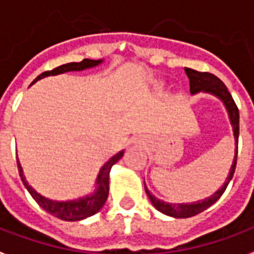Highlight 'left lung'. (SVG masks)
Listing matches in <instances>:
<instances>
[{
    "mask_svg": "<svg viewBox=\"0 0 254 254\" xmlns=\"http://www.w3.org/2000/svg\"><path fill=\"white\" fill-rule=\"evenodd\" d=\"M185 73H187L188 78H189V84H190V93L191 94H196L198 92H205L210 93L213 96L218 97L224 105H225L226 110H228V114H229V120L232 127H233V134H235L236 138V149H235V160H233V164L230 166L229 174L226 177L225 184L222 185L220 189H218L213 196H210L209 198H205L202 201H197V202H191V204H168V202H164L162 200H158L156 197L153 196L152 193L146 189L145 187V190H146V194H148L149 200L152 201V204L154 205V208L157 209L158 212L164 213L166 216H170V217L176 218H188L191 217V216H196L198 213L204 212L205 209H208L210 205H213L216 201L222 196V193L225 191L228 184L233 177L236 170V164H237V152H239V133H240V114H239V108L236 105L233 97L228 92V88L225 86V84L222 82L218 77H216L212 73H208V71H197L193 70V69H189V67H185Z\"/></svg>",
    "mask_w": 254,
    "mask_h": 254,
    "instance_id": "8db88e82",
    "label": "left lung"
}]
</instances>
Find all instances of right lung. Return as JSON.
I'll list each match as a JSON object with an SVG mask.
<instances>
[{
	"mask_svg": "<svg viewBox=\"0 0 254 254\" xmlns=\"http://www.w3.org/2000/svg\"><path fill=\"white\" fill-rule=\"evenodd\" d=\"M102 63V60H89V58H85L81 63H69L65 64V65H61V66L56 67L53 70L44 71L41 74L37 77L36 80L33 81L32 84L37 82L38 80H41L44 77H48V75H56L61 74V73H66V71H77V70H84V69H89V67L97 66ZM124 152H119L116 156L110 158L109 161L106 162L105 165L102 166L100 173H98V177H97V190L90 194V196H86L84 198H78V200L74 201H53L46 198V197L41 196L40 193H37L34 189H33L30 185L28 184L26 179H25L24 172H22V168H21V164L17 160V166H18L19 177L22 180L25 188L28 189V191L30 193V196L36 200V202L40 206H41L44 210H46L50 214H53L54 217L60 218V220H65V221H80V220H84L86 217H90L93 214H96L100 209L104 206L106 198H108V194H109V173L112 166L119 161L120 158L123 157Z\"/></svg>",
	"mask_w": 254,
	"mask_h": 254,
	"instance_id": "1",
	"label": "right lung"
}]
</instances>
